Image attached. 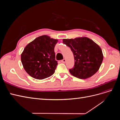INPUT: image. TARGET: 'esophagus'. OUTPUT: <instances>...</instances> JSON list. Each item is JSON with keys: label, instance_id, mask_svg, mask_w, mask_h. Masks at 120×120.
Listing matches in <instances>:
<instances>
[{"label": "esophagus", "instance_id": "esophagus-1", "mask_svg": "<svg viewBox=\"0 0 120 120\" xmlns=\"http://www.w3.org/2000/svg\"><path fill=\"white\" fill-rule=\"evenodd\" d=\"M66 59H64V60H61V62L63 63H66Z\"/></svg>", "mask_w": 120, "mask_h": 120}]
</instances>
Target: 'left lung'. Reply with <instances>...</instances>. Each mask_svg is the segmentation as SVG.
<instances>
[{"label": "left lung", "instance_id": "1", "mask_svg": "<svg viewBox=\"0 0 120 120\" xmlns=\"http://www.w3.org/2000/svg\"><path fill=\"white\" fill-rule=\"evenodd\" d=\"M63 43L73 52L74 67L69 71L80 79L91 77L99 70L103 60L102 50L99 45L86 37L63 39Z\"/></svg>", "mask_w": 120, "mask_h": 120}]
</instances>
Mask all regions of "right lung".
<instances>
[{"mask_svg": "<svg viewBox=\"0 0 120 120\" xmlns=\"http://www.w3.org/2000/svg\"><path fill=\"white\" fill-rule=\"evenodd\" d=\"M58 40L43 35L25 47L21 54L23 68L31 77L42 79L52 75L57 65L54 52Z\"/></svg>", "mask_w": 120, "mask_h": 120, "instance_id": "right-lung-1", "label": "right lung"}]
</instances>
